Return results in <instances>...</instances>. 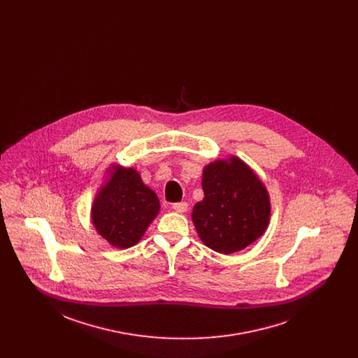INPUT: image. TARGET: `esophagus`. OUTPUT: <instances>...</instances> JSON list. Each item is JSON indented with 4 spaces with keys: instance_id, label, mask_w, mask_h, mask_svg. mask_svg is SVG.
<instances>
[{
    "instance_id": "obj_1",
    "label": "esophagus",
    "mask_w": 358,
    "mask_h": 358,
    "mask_svg": "<svg viewBox=\"0 0 358 358\" xmlns=\"http://www.w3.org/2000/svg\"><path fill=\"white\" fill-rule=\"evenodd\" d=\"M172 209H173L175 212L183 213V212L187 210V203H185V201H182V203H175V204L172 205Z\"/></svg>"
}]
</instances>
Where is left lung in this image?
Wrapping results in <instances>:
<instances>
[{
  "instance_id": "8db88e82",
  "label": "left lung",
  "mask_w": 358,
  "mask_h": 358,
  "mask_svg": "<svg viewBox=\"0 0 358 358\" xmlns=\"http://www.w3.org/2000/svg\"><path fill=\"white\" fill-rule=\"evenodd\" d=\"M204 200L193 208V223L205 245L219 254L247 248L266 231L270 199L255 172L238 157L216 159L203 172Z\"/></svg>"
}]
</instances>
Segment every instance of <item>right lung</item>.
Masks as SVG:
<instances>
[{
	"label": "right lung",
	"mask_w": 358,
	"mask_h": 358,
	"mask_svg": "<svg viewBox=\"0 0 358 358\" xmlns=\"http://www.w3.org/2000/svg\"><path fill=\"white\" fill-rule=\"evenodd\" d=\"M158 212V197L142 182L139 172L113 165L91 216L96 231L110 245L125 250L139 243Z\"/></svg>",
	"instance_id": "add662e5"
}]
</instances>
